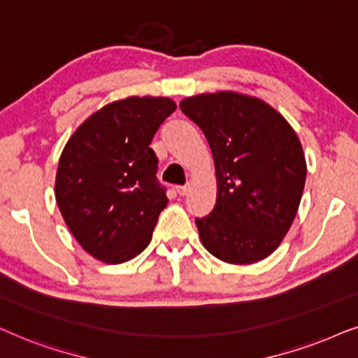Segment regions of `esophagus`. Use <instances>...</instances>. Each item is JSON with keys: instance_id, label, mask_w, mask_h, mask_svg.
<instances>
[{"instance_id": "esophagus-1", "label": "esophagus", "mask_w": 358, "mask_h": 358, "mask_svg": "<svg viewBox=\"0 0 358 358\" xmlns=\"http://www.w3.org/2000/svg\"><path fill=\"white\" fill-rule=\"evenodd\" d=\"M188 192H189L188 187H176V193H178L180 196H185V194H187Z\"/></svg>"}]
</instances>
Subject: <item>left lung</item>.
<instances>
[{
	"label": "left lung",
	"instance_id": "obj_1",
	"mask_svg": "<svg viewBox=\"0 0 358 358\" xmlns=\"http://www.w3.org/2000/svg\"><path fill=\"white\" fill-rule=\"evenodd\" d=\"M180 108L206 136L216 171V204L196 219L203 247L232 265L266 259L292 227L306 182L296 132L264 99L231 90Z\"/></svg>",
	"mask_w": 358,
	"mask_h": 358
}]
</instances>
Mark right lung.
<instances>
[{
  "label": "right lung",
  "mask_w": 358,
  "mask_h": 358,
  "mask_svg": "<svg viewBox=\"0 0 358 358\" xmlns=\"http://www.w3.org/2000/svg\"><path fill=\"white\" fill-rule=\"evenodd\" d=\"M175 109L166 96L117 99L85 119L62 150L57 204L76 242L96 260L124 264L150 244L169 199L149 145Z\"/></svg>",
  "instance_id": "obj_1"
}]
</instances>
